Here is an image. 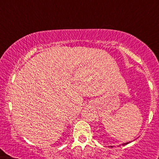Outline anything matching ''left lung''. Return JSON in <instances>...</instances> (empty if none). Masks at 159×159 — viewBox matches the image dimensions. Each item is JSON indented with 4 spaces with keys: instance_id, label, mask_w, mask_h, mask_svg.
Listing matches in <instances>:
<instances>
[{
    "instance_id": "obj_1",
    "label": "left lung",
    "mask_w": 159,
    "mask_h": 159,
    "mask_svg": "<svg viewBox=\"0 0 159 159\" xmlns=\"http://www.w3.org/2000/svg\"><path fill=\"white\" fill-rule=\"evenodd\" d=\"M128 143H123V146H124V145H126V144H128Z\"/></svg>"
}]
</instances>
